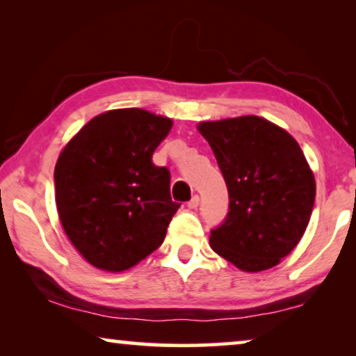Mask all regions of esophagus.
Segmentation results:
<instances>
[{"label": "esophagus", "instance_id": "obj_1", "mask_svg": "<svg viewBox=\"0 0 356 356\" xmlns=\"http://www.w3.org/2000/svg\"><path fill=\"white\" fill-rule=\"evenodd\" d=\"M199 202H201V199H199V196H193L191 201L188 202V207H189V209H197Z\"/></svg>", "mask_w": 356, "mask_h": 356}]
</instances>
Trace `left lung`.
Instances as JSON below:
<instances>
[{
  "label": "left lung",
  "instance_id": "left-lung-1",
  "mask_svg": "<svg viewBox=\"0 0 356 356\" xmlns=\"http://www.w3.org/2000/svg\"><path fill=\"white\" fill-rule=\"evenodd\" d=\"M228 189V212L211 230V248L238 269L277 266L308 227L316 181L303 150L285 129L259 116L204 121Z\"/></svg>",
  "mask_w": 356,
  "mask_h": 356
}]
</instances>
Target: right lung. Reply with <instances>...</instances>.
<instances>
[{
    "label": "right lung",
    "instance_id": "right-lung-1",
    "mask_svg": "<svg viewBox=\"0 0 356 356\" xmlns=\"http://www.w3.org/2000/svg\"><path fill=\"white\" fill-rule=\"evenodd\" d=\"M172 120L140 108L106 111L72 138L55 167L56 207L67 238L92 266L129 269L162 245L181 204L170 170L152 162Z\"/></svg>",
    "mask_w": 356,
    "mask_h": 356
}]
</instances>
